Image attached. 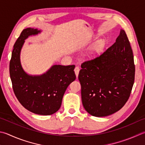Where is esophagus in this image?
I'll list each match as a JSON object with an SVG mask.
<instances>
[{
    "label": "esophagus",
    "instance_id": "obj_1",
    "mask_svg": "<svg viewBox=\"0 0 145 145\" xmlns=\"http://www.w3.org/2000/svg\"><path fill=\"white\" fill-rule=\"evenodd\" d=\"M79 70H80V68H79V67H76L75 68L74 71H75V75H76V77H78V73H79Z\"/></svg>",
    "mask_w": 145,
    "mask_h": 145
}]
</instances>
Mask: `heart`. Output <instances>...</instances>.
Segmentation results:
<instances>
[{"instance_id":"obj_1","label":"heart","mask_w":145,"mask_h":145,"mask_svg":"<svg viewBox=\"0 0 145 145\" xmlns=\"http://www.w3.org/2000/svg\"><path fill=\"white\" fill-rule=\"evenodd\" d=\"M104 42L103 40H99L96 42L94 45L89 49L88 52V56L89 58H94L98 55L103 47Z\"/></svg>"}]
</instances>
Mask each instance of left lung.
<instances>
[{"mask_svg": "<svg viewBox=\"0 0 145 145\" xmlns=\"http://www.w3.org/2000/svg\"><path fill=\"white\" fill-rule=\"evenodd\" d=\"M78 74L84 108L94 117L117 112L129 98L135 65L130 42L120 30L115 42L99 56L84 62Z\"/></svg>", "mask_w": 145, "mask_h": 145, "instance_id": "left-lung-1", "label": "left lung"}]
</instances>
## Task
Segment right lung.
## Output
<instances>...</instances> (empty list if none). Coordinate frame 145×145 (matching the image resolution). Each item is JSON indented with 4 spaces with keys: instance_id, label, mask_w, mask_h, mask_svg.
<instances>
[{
    "instance_id": "add662e5",
    "label": "right lung",
    "mask_w": 145,
    "mask_h": 145,
    "mask_svg": "<svg viewBox=\"0 0 145 145\" xmlns=\"http://www.w3.org/2000/svg\"><path fill=\"white\" fill-rule=\"evenodd\" d=\"M37 29H24L13 47L9 73L15 96L23 107L33 114L49 115L60 108L65 91L75 80V65L52 66L40 75H30L23 69L20 52L25 40L40 33Z\"/></svg>"
}]
</instances>
